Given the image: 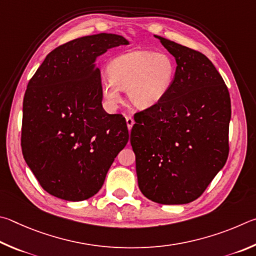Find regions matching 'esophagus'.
Wrapping results in <instances>:
<instances>
[{"instance_id": "34e87169", "label": "esophagus", "mask_w": 256, "mask_h": 256, "mask_svg": "<svg viewBox=\"0 0 256 256\" xmlns=\"http://www.w3.org/2000/svg\"><path fill=\"white\" fill-rule=\"evenodd\" d=\"M126 122H127L128 129H129V130H130V129L132 128V126H134V119H132V116H126Z\"/></svg>"}]
</instances>
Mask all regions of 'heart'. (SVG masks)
<instances>
[{
  "label": "heart",
  "instance_id": "b5f03b06",
  "mask_svg": "<svg viewBox=\"0 0 256 256\" xmlns=\"http://www.w3.org/2000/svg\"><path fill=\"white\" fill-rule=\"evenodd\" d=\"M176 76V60L168 52L136 50L114 58L109 65L110 82L102 93L111 104L120 102L121 91L137 108L156 104L166 96Z\"/></svg>",
  "mask_w": 256,
  "mask_h": 256
}]
</instances>
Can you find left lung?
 <instances>
[{"mask_svg": "<svg viewBox=\"0 0 256 256\" xmlns=\"http://www.w3.org/2000/svg\"><path fill=\"white\" fill-rule=\"evenodd\" d=\"M176 62V76L162 100L135 114L130 142L138 186L162 204L198 199L230 153V96L204 54L158 36Z\"/></svg>", "mask_w": 256, "mask_h": 256, "instance_id": "8db88e82", "label": "left lung"}]
</instances>
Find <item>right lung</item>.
Listing matches in <instances>:
<instances>
[{"instance_id": "1", "label": "right lung", "mask_w": 256, "mask_h": 256, "mask_svg": "<svg viewBox=\"0 0 256 256\" xmlns=\"http://www.w3.org/2000/svg\"><path fill=\"white\" fill-rule=\"evenodd\" d=\"M124 37L98 34L54 49L30 78L24 98L21 148L49 194L82 201L98 194L129 140L122 114L102 108L100 70L94 64Z\"/></svg>"}]
</instances>
